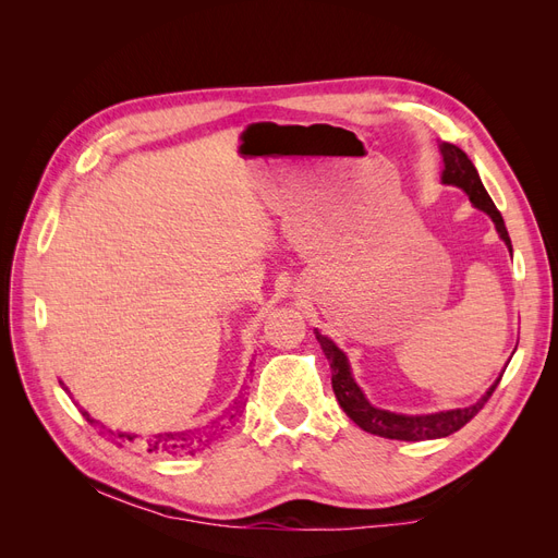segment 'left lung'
Wrapping results in <instances>:
<instances>
[{"instance_id": "1", "label": "left lung", "mask_w": 558, "mask_h": 558, "mask_svg": "<svg viewBox=\"0 0 558 558\" xmlns=\"http://www.w3.org/2000/svg\"><path fill=\"white\" fill-rule=\"evenodd\" d=\"M440 154H442V165H445L442 183L459 185V189H463L468 193L472 205L492 216L500 240L512 251L508 228H505V221H502L500 211L496 209L494 199L488 197L484 183L475 170V165H472V160L463 154L459 146L447 144V142L440 144ZM316 340H318L320 349H324L326 359L330 361L332 391H335L337 402H340V408L347 412V416L353 421V424L373 435L388 437V440H404V442L437 440V437H447L456 430H461L468 421L484 408L486 400L492 398V393L496 391V386L502 377L500 375L496 379V384L488 388V391L475 404H470V408L447 410V412H437V414H418V416L396 414V412L379 410V408H375V404H369V400L361 391V386L353 381L349 361L340 347H337L332 340H328L326 335H320L318 330H316Z\"/></svg>"}]
</instances>
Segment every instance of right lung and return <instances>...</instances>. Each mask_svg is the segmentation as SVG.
I'll return each instance as SVG.
<instances>
[{
  "label": "right lung",
  "instance_id": "right-lung-1",
  "mask_svg": "<svg viewBox=\"0 0 558 558\" xmlns=\"http://www.w3.org/2000/svg\"><path fill=\"white\" fill-rule=\"evenodd\" d=\"M66 391V388H64ZM81 414L86 416V421H90V424H97V421L86 412L81 410ZM234 416V414H232ZM230 416V418H232ZM223 430V428H221ZM118 437H128V440L132 442L134 435H125V433H118ZM125 442V440H123ZM209 442V435L202 433V430H181V433H165V435H156V437H148V440L144 442V447L148 451H165V453H195L199 451L202 447H207Z\"/></svg>",
  "mask_w": 558,
  "mask_h": 558
}]
</instances>
